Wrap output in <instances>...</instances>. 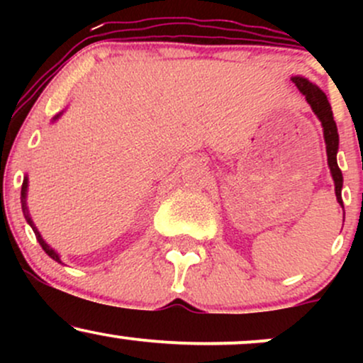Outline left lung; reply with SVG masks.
Instances as JSON below:
<instances>
[{
    "label": "left lung",
    "mask_w": 363,
    "mask_h": 363,
    "mask_svg": "<svg viewBox=\"0 0 363 363\" xmlns=\"http://www.w3.org/2000/svg\"><path fill=\"white\" fill-rule=\"evenodd\" d=\"M291 82L295 83L301 94L306 97L307 104L311 106L312 112L318 116L320 121V126H323L324 133V143H326V153H328V167L331 172L333 181H335V193L336 199L343 208V199H341V187H343V174L338 167V162H336V153H338V145H340V136H338V128H336L335 119H333V111L329 106V101L323 90L318 85L307 80L303 77H291ZM343 220H345V210H343Z\"/></svg>",
    "instance_id": "1"
}]
</instances>
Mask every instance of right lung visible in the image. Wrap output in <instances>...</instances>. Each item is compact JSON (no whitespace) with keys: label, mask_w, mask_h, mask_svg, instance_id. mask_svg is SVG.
I'll return each mask as SVG.
<instances>
[{"label":"right lung","mask_w":363,"mask_h":363,"mask_svg":"<svg viewBox=\"0 0 363 363\" xmlns=\"http://www.w3.org/2000/svg\"><path fill=\"white\" fill-rule=\"evenodd\" d=\"M62 112L65 111H61L60 114H56L52 118V123L54 121H57L62 116ZM27 189H28V177L25 176L23 177V184H22V193H20V203H22V211H23V216H25V220H27V223L30 225L32 227V230H34V234H35V239L39 240V244H40V247L44 249V252L48 254L49 257H52L54 261L56 262H61V264H65V262L61 261V256L60 254H57V251H54V249L51 247V245H49L48 242H45V240L43 239V235H40V232L37 230V227H35V223H34V220H32V216H30V211H28V205H27Z\"/></svg>","instance_id":"right-lung-1"}]
</instances>
